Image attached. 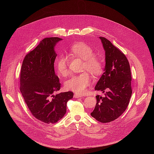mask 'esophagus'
Returning a JSON list of instances; mask_svg holds the SVG:
<instances>
[{
	"label": "esophagus",
	"mask_w": 154,
	"mask_h": 154,
	"mask_svg": "<svg viewBox=\"0 0 154 154\" xmlns=\"http://www.w3.org/2000/svg\"><path fill=\"white\" fill-rule=\"evenodd\" d=\"M81 97H82V96H80L79 94H74V97H75V98H79Z\"/></svg>",
	"instance_id": "obj_1"
}]
</instances>
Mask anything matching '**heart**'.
<instances>
[{
    "label": "heart",
    "instance_id": "1",
    "mask_svg": "<svg viewBox=\"0 0 154 154\" xmlns=\"http://www.w3.org/2000/svg\"><path fill=\"white\" fill-rule=\"evenodd\" d=\"M69 53L80 58L83 60V70L88 71L93 75H99L102 71L103 66L101 60L94 55L93 49L84 42H77L69 49ZM57 69L58 73L66 75L68 73V60L63 56H60L57 61ZM92 81L91 77L86 72L72 75L66 82L65 87L68 90L76 94H82Z\"/></svg>",
    "mask_w": 154,
    "mask_h": 154
}]
</instances>
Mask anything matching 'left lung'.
Wrapping results in <instances>:
<instances>
[{
    "mask_svg": "<svg viewBox=\"0 0 154 154\" xmlns=\"http://www.w3.org/2000/svg\"><path fill=\"white\" fill-rule=\"evenodd\" d=\"M105 53L104 72L97 82L95 90H106L105 96H96V105L92 117L107 123L119 118L126 109L132 93L130 64L125 55L103 37H99Z\"/></svg>",
    "mask_w": 154,
    "mask_h": 154,
    "instance_id": "left-lung-1",
    "label": "left lung"
}]
</instances>
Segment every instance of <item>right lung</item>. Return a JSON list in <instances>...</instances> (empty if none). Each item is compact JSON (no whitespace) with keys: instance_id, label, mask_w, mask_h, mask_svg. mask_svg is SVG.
Instances as JSON below:
<instances>
[{"instance_id":"right-lung-1","label":"right lung","mask_w":154,"mask_h":154,"mask_svg":"<svg viewBox=\"0 0 154 154\" xmlns=\"http://www.w3.org/2000/svg\"><path fill=\"white\" fill-rule=\"evenodd\" d=\"M63 39H43L34 50L25 57L22 64L20 91L29 109L38 120L55 123L66 112V104L73 92L54 94L60 89L58 77L55 74L54 61L57 44Z\"/></svg>"}]
</instances>
